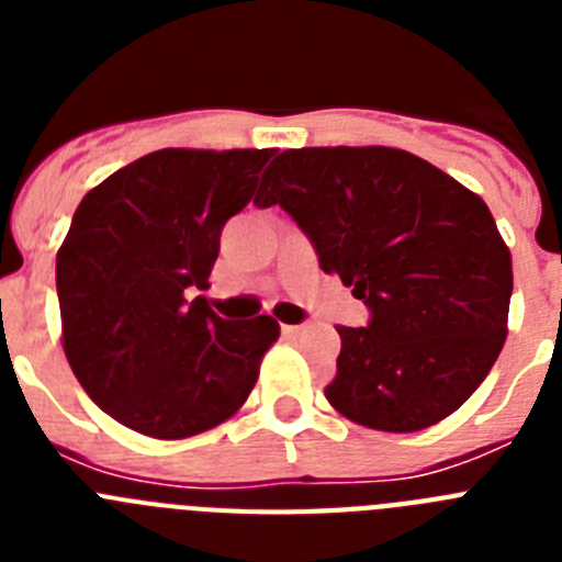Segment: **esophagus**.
Masks as SVG:
<instances>
[{
  "instance_id": "obj_1",
  "label": "esophagus",
  "mask_w": 562,
  "mask_h": 562,
  "mask_svg": "<svg viewBox=\"0 0 562 562\" xmlns=\"http://www.w3.org/2000/svg\"><path fill=\"white\" fill-rule=\"evenodd\" d=\"M281 331H284L286 337H301L306 331V326H281Z\"/></svg>"
}]
</instances>
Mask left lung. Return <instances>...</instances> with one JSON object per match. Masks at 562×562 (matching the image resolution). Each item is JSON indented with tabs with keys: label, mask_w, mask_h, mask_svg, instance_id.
Returning a JSON list of instances; mask_svg holds the SVG:
<instances>
[{
	"label": "left lung",
	"mask_w": 562,
	"mask_h": 562,
	"mask_svg": "<svg viewBox=\"0 0 562 562\" xmlns=\"http://www.w3.org/2000/svg\"><path fill=\"white\" fill-rule=\"evenodd\" d=\"M256 205L284 207L321 270L369 306L366 326H337L331 408L414 434L484 382L506 340L513 256L481 196L416 154L337 146L278 154Z\"/></svg>",
	"instance_id": "8db88e82"
}]
</instances>
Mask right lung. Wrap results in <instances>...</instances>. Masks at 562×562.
Segmentation results:
<instances>
[{
	"label": "right lung",
	"instance_id": "obj_1",
	"mask_svg": "<svg viewBox=\"0 0 562 562\" xmlns=\"http://www.w3.org/2000/svg\"><path fill=\"white\" fill-rule=\"evenodd\" d=\"M272 148H162L87 193L56 258L64 355L98 408L154 439L231 419L281 329L225 321L205 295L222 227Z\"/></svg>",
	"mask_w": 562,
	"mask_h": 562
}]
</instances>
